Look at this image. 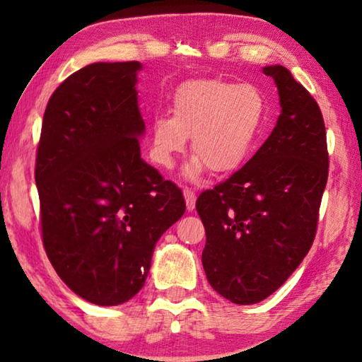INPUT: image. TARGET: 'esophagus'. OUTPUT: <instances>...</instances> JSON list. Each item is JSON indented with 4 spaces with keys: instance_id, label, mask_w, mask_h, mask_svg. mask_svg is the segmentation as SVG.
Wrapping results in <instances>:
<instances>
[{
    "instance_id": "34e87169",
    "label": "esophagus",
    "mask_w": 362,
    "mask_h": 362,
    "mask_svg": "<svg viewBox=\"0 0 362 362\" xmlns=\"http://www.w3.org/2000/svg\"><path fill=\"white\" fill-rule=\"evenodd\" d=\"M183 196H185V203H187L188 211H193L194 209V204H196V193H194V189L189 188V187H185V188H183Z\"/></svg>"
}]
</instances>
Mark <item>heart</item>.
Listing matches in <instances>:
<instances>
[{"instance_id": "1", "label": "heart", "mask_w": 362, "mask_h": 362, "mask_svg": "<svg viewBox=\"0 0 362 362\" xmlns=\"http://www.w3.org/2000/svg\"><path fill=\"white\" fill-rule=\"evenodd\" d=\"M173 113L151 121L153 161L170 168L192 137L194 158L187 168L188 175L206 168L212 174H230L246 161L260 139L268 103L254 84L193 79L177 89Z\"/></svg>"}]
</instances>
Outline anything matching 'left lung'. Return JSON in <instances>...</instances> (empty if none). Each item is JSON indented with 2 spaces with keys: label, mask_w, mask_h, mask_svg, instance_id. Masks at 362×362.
I'll return each mask as SVG.
<instances>
[{
  "label": "left lung",
  "mask_w": 362,
  "mask_h": 362,
  "mask_svg": "<svg viewBox=\"0 0 362 362\" xmlns=\"http://www.w3.org/2000/svg\"><path fill=\"white\" fill-rule=\"evenodd\" d=\"M263 73L278 86L283 112L276 126L240 170L196 199L207 281L238 305L272 296L302 263L315 241L329 174L317 102L284 66Z\"/></svg>",
  "instance_id": "left-lung-1"
}]
</instances>
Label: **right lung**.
Instances as JSON below:
<instances>
[{"mask_svg": "<svg viewBox=\"0 0 362 362\" xmlns=\"http://www.w3.org/2000/svg\"><path fill=\"white\" fill-rule=\"evenodd\" d=\"M140 64L97 62L54 90L36 148L42 246L90 303L142 289L159 238L185 212L182 189L140 158Z\"/></svg>", "mask_w": 362, "mask_h": 362, "instance_id": "right-lung-1", "label": "right lung"}]
</instances>
